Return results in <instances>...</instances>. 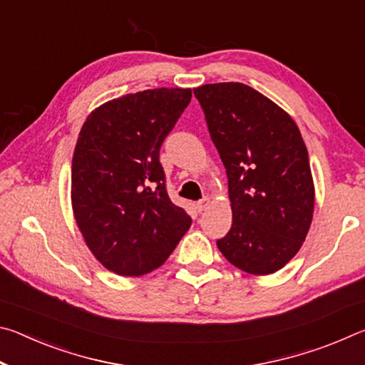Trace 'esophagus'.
<instances>
[{
	"instance_id": "1",
	"label": "esophagus",
	"mask_w": 365,
	"mask_h": 365,
	"mask_svg": "<svg viewBox=\"0 0 365 365\" xmlns=\"http://www.w3.org/2000/svg\"><path fill=\"white\" fill-rule=\"evenodd\" d=\"M209 205H211V197H209V196L202 197L201 201H197V202H196V209H197V212L206 211V209L209 207Z\"/></svg>"
}]
</instances>
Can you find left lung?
Instances as JSON below:
<instances>
[{
	"instance_id": "1",
	"label": "left lung",
	"mask_w": 365,
	"mask_h": 365,
	"mask_svg": "<svg viewBox=\"0 0 365 365\" xmlns=\"http://www.w3.org/2000/svg\"><path fill=\"white\" fill-rule=\"evenodd\" d=\"M193 91L228 177L233 224L219 250L251 275L274 274L299 251L314 214L316 190L299 128L287 110L245 83Z\"/></svg>"
}]
</instances>
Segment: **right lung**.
Returning <instances> with one entry per match:
<instances>
[{"instance_id": "right-lung-1", "label": "right lung", "mask_w": 365, "mask_h": 365, "mask_svg": "<svg viewBox=\"0 0 365 365\" xmlns=\"http://www.w3.org/2000/svg\"><path fill=\"white\" fill-rule=\"evenodd\" d=\"M191 100L190 88L130 93L91 110L72 158L71 201L88 250L108 270L140 277L163 265L191 217L165 191L164 138Z\"/></svg>"}]
</instances>
